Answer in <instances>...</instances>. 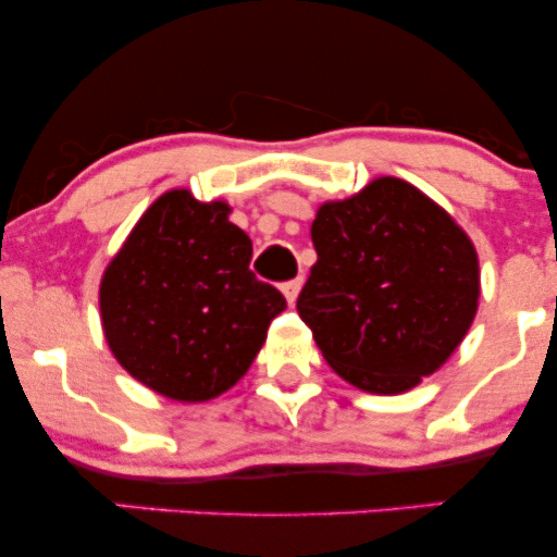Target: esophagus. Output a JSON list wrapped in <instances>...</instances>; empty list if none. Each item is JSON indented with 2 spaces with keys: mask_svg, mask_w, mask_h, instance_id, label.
<instances>
[{
  "mask_svg": "<svg viewBox=\"0 0 557 557\" xmlns=\"http://www.w3.org/2000/svg\"><path fill=\"white\" fill-rule=\"evenodd\" d=\"M300 285H304V280H290V283L283 285V296L287 298V304H296L298 293H300Z\"/></svg>",
  "mask_w": 557,
  "mask_h": 557,
  "instance_id": "34e87169",
  "label": "esophagus"
}]
</instances>
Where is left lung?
I'll list each match as a JSON object with an SVG mask.
<instances>
[{
    "label": "left lung",
    "mask_w": 557,
    "mask_h": 557,
    "mask_svg": "<svg viewBox=\"0 0 557 557\" xmlns=\"http://www.w3.org/2000/svg\"><path fill=\"white\" fill-rule=\"evenodd\" d=\"M317 264L298 296L324 361L363 393L398 395L437 372L476 317L479 259L417 185L376 177L311 222Z\"/></svg>",
    "instance_id": "8db88e82"
}]
</instances>
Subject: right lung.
I'll list each match as a JSON object with an SVG mask.
<instances>
[{"mask_svg":"<svg viewBox=\"0 0 557 557\" xmlns=\"http://www.w3.org/2000/svg\"><path fill=\"white\" fill-rule=\"evenodd\" d=\"M230 212L225 201L172 188L140 214L101 274L112 356L170 400L203 403L233 387L285 311L283 293L248 270L251 238Z\"/></svg>","mask_w":557,"mask_h":557,"instance_id":"obj_1","label":"right lung"}]
</instances>
